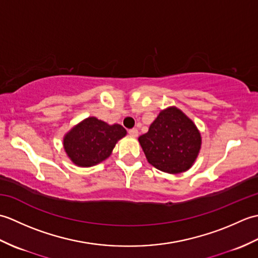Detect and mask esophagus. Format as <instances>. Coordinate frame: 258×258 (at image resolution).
<instances>
[{
  "label": "esophagus",
  "mask_w": 258,
  "mask_h": 258,
  "mask_svg": "<svg viewBox=\"0 0 258 258\" xmlns=\"http://www.w3.org/2000/svg\"><path fill=\"white\" fill-rule=\"evenodd\" d=\"M128 134H130L131 136H133V138H138V135H139V131L136 130V128H132V130H130V131H128Z\"/></svg>",
  "instance_id": "34e87169"
}]
</instances>
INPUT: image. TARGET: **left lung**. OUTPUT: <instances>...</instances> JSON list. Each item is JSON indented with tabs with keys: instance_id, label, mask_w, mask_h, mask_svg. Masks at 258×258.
Returning <instances> with one entry per match:
<instances>
[{
	"instance_id": "left-lung-1",
	"label": "left lung",
	"mask_w": 258,
	"mask_h": 258,
	"mask_svg": "<svg viewBox=\"0 0 258 258\" xmlns=\"http://www.w3.org/2000/svg\"><path fill=\"white\" fill-rule=\"evenodd\" d=\"M139 142L151 165L162 172L179 174L194 164L202 138L193 120L171 106L161 111Z\"/></svg>"
}]
</instances>
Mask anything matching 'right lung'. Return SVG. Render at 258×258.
Here are the masks:
<instances>
[{
  "label": "right lung",
  "mask_w": 258,
  "mask_h": 258,
  "mask_svg": "<svg viewBox=\"0 0 258 258\" xmlns=\"http://www.w3.org/2000/svg\"><path fill=\"white\" fill-rule=\"evenodd\" d=\"M126 135L119 124L109 125L96 117H87L65 134L63 146L70 160L80 167L105 161L115 144Z\"/></svg>",
  "instance_id": "1"
}]
</instances>
